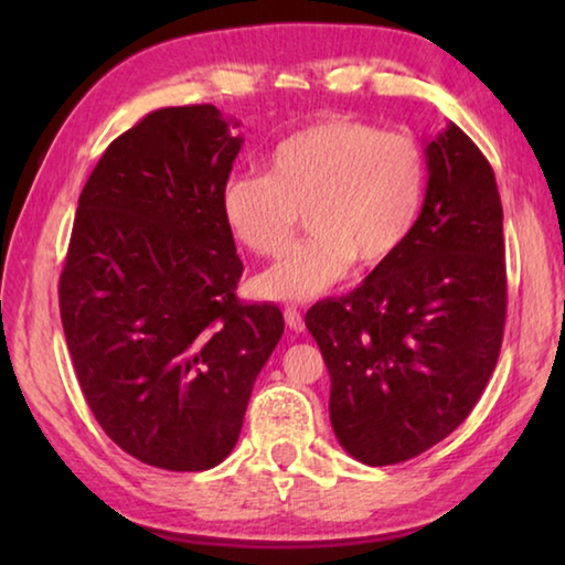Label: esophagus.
Instances as JSON below:
<instances>
[{"instance_id": "esophagus-1", "label": "esophagus", "mask_w": 565, "mask_h": 565, "mask_svg": "<svg viewBox=\"0 0 565 565\" xmlns=\"http://www.w3.org/2000/svg\"><path fill=\"white\" fill-rule=\"evenodd\" d=\"M284 319H286V327H289L291 331H303V317H301L299 309H294V306H286Z\"/></svg>"}]
</instances>
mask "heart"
Listing matches in <instances>:
<instances>
[{"mask_svg":"<svg viewBox=\"0 0 565 565\" xmlns=\"http://www.w3.org/2000/svg\"><path fill=\"white\" fill-rule=\"evenodd\" d=\"M426 194V157L416 139L356 119H329L271 149L266 174H238L222 194L238 244L279 256L299 226L309 236L256 279L274 301H309L347 276L351 262L376 266L414 232Z\"/></svg>","mask_w":565,"mask_h":565,"instance_id":"obj_1","label":"heart"}]
</instances>
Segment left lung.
<instances>
[{
  "instance_id": "left-lung-1",
  "label": "left lung",
  "mask_w": 565,
  "mask_h": 565,
  "mask_svg": "<svg viewBox=\"0 0 565 565\" xmlns=\"http://www.w3.org/2000/svg\"><path fill=\"white\" fill-rule=\"evenodd\" d=\"M428 184L404 246L306 329L331 376L329 416L366 466L408 461L456 431L499 361L503 209L489 159L456 127L426 141Z\"/></svg>"
}]
</instances>
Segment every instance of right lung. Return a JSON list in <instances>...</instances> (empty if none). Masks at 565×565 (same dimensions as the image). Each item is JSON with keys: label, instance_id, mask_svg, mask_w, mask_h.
Masks as SVG:
<instances>
[{"label": "right lung", "instance_id": "obj_1", "mask_svg": "<svg viewBox=\"0 0 565 565\" xmlns=\"http://www.w3.org/2000/svg\"><path fill=\"white\" fill-rule=\"evenodd\" d=\"M212 104L147 114L82 189L60 279L74 374L114 444L167 471L232 454L254 381L284 333L242 303L222 194L242 149Z\"/></svg>", "mask_w": 565, "mask_h": 565}]
</instances>
